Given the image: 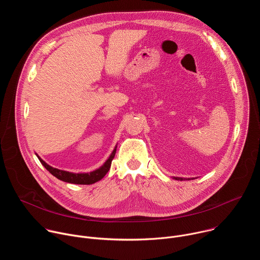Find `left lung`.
I'll return each mask as SVG.
<instances>
[{
	"label": "left lung",
	"mask_w": 260,
	"mask_h": 260,
	"mask_svg": "<svg viewBox=\"0 0 260 260\" xmlns=\"http://www.w3.org/2000/svg\"><path fill=\"white\" fill-rule=\"evenodd\" d=\"M174 179H176V180H183V178H178V177H174ZM184 180H186V179H184Z\"/></svg>",
	"instance_id": "8db88e82"
}]
</instances>
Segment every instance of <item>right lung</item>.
<instances>
[{"instance_id":"right-lung-1","label":"right lung","mask_w":260,"mask_h":260,"mask_svg":"<svg viewBox=\"0 0 260 260\" xmlns=\"http://www.w3.org/2000/svg\"><path fill=\"white\" fill-rule=\"evenodd\" d=\"M116 153V148L113 150V152L111 153L110 157L106 160V162L99 168L98 170L90 172V173H71V172H66L62 170H58L55 168L50 167L49 165H47L43 159H41L38 155V158L40 160V162L45 167V169L52 174L54 177H56L57 179L68 182V183H72V184H83V185H89V184H93L98 181H100L101 179L104 178V176L109 172L110 167H111V162H112L114 156Z\"/></svg>"}]
</instances>
